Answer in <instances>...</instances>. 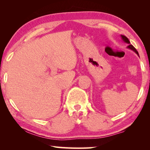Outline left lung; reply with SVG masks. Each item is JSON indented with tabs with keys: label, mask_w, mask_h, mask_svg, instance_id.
Segmentation results:
<instances>
[{
	"label": "left lung",
	"mask_w": 150,
	"mask_h": 150,
	"mask_svg": "<svg viewBox=\"0 0 150 150\" xmlns=\"http://www.w3.org/2000/svg\"><path fill=\"white\" fill-rule=\"evenodd\" d=\"M121 37H122V40H124V42H126L127 44H129V45L128 46V48H130V49H131L132 50H133L134 52H135L138 55V51L136 50V49L135 47H134L132 45V44H130V41H129V40L128 39V38H126L125 35H121Z\"/></svg>",
	"instance_id": "8db88e82"
}]
</instances>
